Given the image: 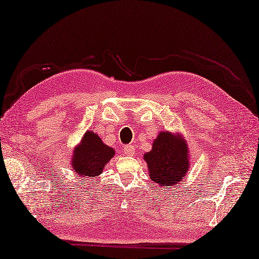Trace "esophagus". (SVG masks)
<instances>
[{"instance_id": "1", "label": "esophagus", "mask_w": 259, "mask_h": 259, "mask_svg": "<svg viewBox=\"0 0 259 259\" xmlns=\"http://www.w3.org/2000/svg\"><path fill=\"white\" fill-rule=\"evenodd\" d=\"M123 151L126 156H133L135 154V146L134 145H127L124 147Z\"/></svg>"}]
</instances>
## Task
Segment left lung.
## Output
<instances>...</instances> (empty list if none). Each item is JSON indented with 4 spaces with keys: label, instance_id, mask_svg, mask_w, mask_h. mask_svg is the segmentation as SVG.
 <instances>
[{
    "label": "left lung",
    "instance_id": "obj_1",
    "mask_svg": "<svg viewBox=\"0 0 259 259\" xmlns=\"http://www.w3.org/2000/svg\"><path fill=\"white\" fill-rule=\"evenodd\" d=\"M149 177L163 189L172 188L184 180L189 170V148L180 134L160 132L153 148L144 154Z\"/></svg>",
    "mask_w": 259,
    "mask_h": 259
}]
</instances>
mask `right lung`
Wrapping results in <instances>:
<instances>
[{
  "mask_svg": "<svg viewBox=\"0 0 259 259\" xmlns=\"http://www.w3.org/2000/svg\"><path fill=\"white\" fill-rule=\"evenodd\" d=\"M115 151L91 131H87L73 150L71 166L78 177L93 178L103 171Z\"/></svg>",
  "mask_w": 259,
  "mask_h": 259,
  "instance_id": "obj_1",
  "label": "right lung"
}]
</instances>
